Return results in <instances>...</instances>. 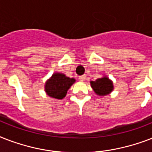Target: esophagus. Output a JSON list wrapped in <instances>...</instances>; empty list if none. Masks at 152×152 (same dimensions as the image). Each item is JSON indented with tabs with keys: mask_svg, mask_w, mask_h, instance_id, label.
Masks as SVG:
<instances>
[{
	"mask_svg": "<svg viewBox=\"0 0 152 152\" xmlns=\"http://www.w3.org/2000/svg\"><path fill=\"white\" fill-rule=\"evenodd\" d=\"M79 79H80V80L82 81V82H83V81H85V80H86V76L85 75L80 76V77H79Z\"/></svg>",
	"mask_w": 152,
	"mask_h": 152,
	"instance_id": "esophagus-1",
	"label": "esophagus"
}]
</instances>
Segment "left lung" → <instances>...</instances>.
Here are the masks:
<instances>
[{"label":"left lung","instance_id":"left-lung-1","mask_svg":"<svg viewBox=\"0 0 152 152\" xmlns=\"http://www.w3.org/2000/svg\"><path fill=\"white\" fill-rule=\"evenodd\" d=\"M91 86L94 91L100 96L109 95L113 90V82L107 76L99 78L95 81H91Z\"/></svg>","mask_w":152,"mask_h":152}]
</instances>
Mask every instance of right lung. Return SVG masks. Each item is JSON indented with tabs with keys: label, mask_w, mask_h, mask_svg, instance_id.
<instances>
[{
	"label": "right lung",
	"mask_w": 152,
	"mask_h": 152,
	"mask_svg": "<svg viewBox=\"0 0 152 152\" xmlns=\"http://www.w3.org/2000/svg\"><path fill=\"white\" fill-rule=\"evenodd\" d=\"M75 82V79L69 78L63 73L55 72L46 82L45 91L50 97L62 99L65 97L68 90Z\"/></svg>",
	"instance_id": "1"
}]
</instances>
